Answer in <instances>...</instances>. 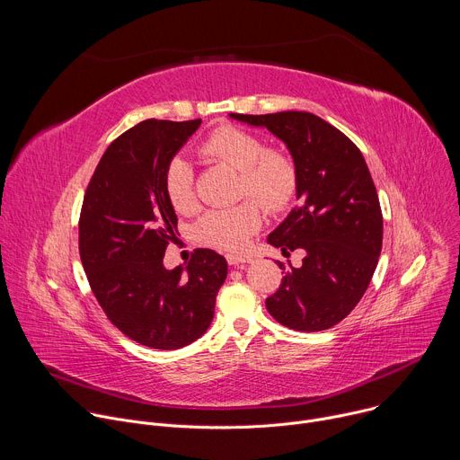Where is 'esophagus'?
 <instances>
[{
  "label": "esophagus",
  "instance_id": "34e87169",
  "mask_svg": "<svg viewBox=\"0 0 460 460\" xmlns=\"http://www.w3.org/2000/svg\"><path fill=\"white\" fill-rule=\"evenodd\" d=\"M227 261H229V266H242V264H247V261H251V256H247V254H227Z\"/></svg>",
  "mask_w": 460,
  "mask_h": 460
}]
</instances>
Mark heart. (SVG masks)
I'll return each mask as SVG.
<instances>
[{
	"label": "heart",
	"mask_w": 460,
	"mask_h": 460,
	"mask_svg": "<svg viewBox=\"0 0 460 460\" xmlns=\"http://www.w3.org/2000/svg\"><path fill=\"white\" fill-rule=\"evenodd\" d=\"M200 155L238 171V199H254L271 213L284 211L296 196L298 169L295 160L270 149L260 137L233 125H222L200 144ZM167 202L176 213L196 209L194 174L185 158H172L162 178ZM261 226V209L252 200L208 211L196 224V236L209 247L238 252Z\"/></svg>",
	"instance_id": "obj_1"
}]
</instances>
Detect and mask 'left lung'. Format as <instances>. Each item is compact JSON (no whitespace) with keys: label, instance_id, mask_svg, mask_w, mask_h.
<instances>
[{"label":"left lung","instance_id":"8db88e82","mask_svg":"<svg viewBox=\"0 0 460 460\" xmlns=\"http://www.w3.org/2000/svg\"><path fill=\"white\" fill-rule=\"evenodd\" d=\"M266 127L298 169V206L268 236L286 256L302 249V266L286 271L266 300L270 314L295 332H323L364 296L382 249L378 194L360 149L337 127L305 111L231 114Z\"/></svg>","mask_w":460,"mask_h":460}]
</instances>
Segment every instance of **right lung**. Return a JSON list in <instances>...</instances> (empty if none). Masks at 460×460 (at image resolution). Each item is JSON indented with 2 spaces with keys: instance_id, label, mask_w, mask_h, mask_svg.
<instances>
[{
  "instance_id": "obj_1",
  "label": "right lung",
  "mask_w": 460,
  "mask_h": 460,
  "mask_svg": "<svg viewBox=\"0 0 460 460\" xmlns=\"http://www.w3.org/2000/svg\"><path fill=\"white\" fill-rule=\"evenodd\" d=\"M202 119H146L103 153L80 213V258L107 318L142 346L180 349L211 325L227 261L194 249L185 270L167 271L164 252L178 218L162 178Z\"/></svg>"
}]
</instances>
